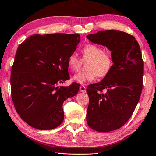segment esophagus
Wrapping results in <instances>:
<instances>
[{"label": "esophagus", "mask_w": 156, "mask_h": 156, "mask_svg": "<svg viewBox=\"0 0 156 156\" xmlns=\"http://www.w3.org/2000/svg\"><path fill=\"white\" fill-rule=\"evenodd\" d=\"M80 91H81V92H83V93H85L86 91L85 86H84V85H81V86H80Z\"/></svg>", "instance_id": "obj_1"}]
</instances>
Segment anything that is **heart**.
<instances>
[{"label": "heart", "instance_id": "obj_1", "mask_svg": "<svg viewBox=\"0 0 156 156\" xmlns=\"http://www.w3.org/2000/svg\"><path fill=\"white\" fill-rule=\"evenodd\" d=\"M82 60H89L86 63V70L77 73L73 80L78 83L93 81L97 76L103 78L112 70L114 65V59L112 54L104 51V48L96 44H87L81 48ZM82 60L76 54H70L67 59V67L73 72L80 69Z\"/></svg>", "mask_w": 156, "mask_h": 156}]
</instances>
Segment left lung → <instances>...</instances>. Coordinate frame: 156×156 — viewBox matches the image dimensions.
I'll list each match as a JSON object with an SVG mask.
<instances>
[{
  "label": "left lung",
  "mask_w": 156,
  "mask_h": 156,
  "mask_svg": "<svg viewBox=\"0 0 156 156\" xmlns=\"http://www.w3.org/2000/svg\"><path fill=\"white\" fill-rule=\"evenodd\" d=\"M86 37L108 47L114 59L108 76L86 89L89 97L86 121L97 132H111L129 121L140 100L144 65L141 50L135 37L125 32L99 31Z\"/></svg>",
  "instance_id": "8db88e82"
}]
</instances>
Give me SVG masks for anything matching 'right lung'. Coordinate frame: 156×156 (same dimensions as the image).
I'll return each mask as SVG.
<instances>
[{
	"instance_id": "obj_1",
	"label": "right lung",
	"mask_w": 156,
	"mask_h": 156,
	"mask_svg": "<svg viewBox=\"0 0 156 156\" xmlns=\"http://www.w3.org/2000/svg\"><path fill=\"white\" fill-rule=\"evenodd\" d=\"M80 35L35 34L18 46L11 75L12 98L17 113L33 128L50 130L62 123V104L77 94L79 84L59 86L70 79L67 59Z\"/></svg>"
}]
</instances>
